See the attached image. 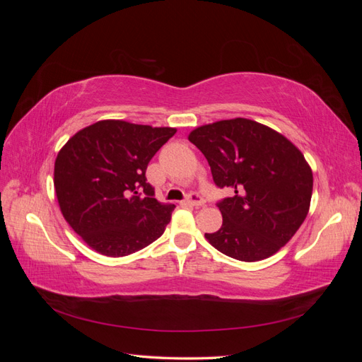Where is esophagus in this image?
I'll use <instances>...</instances> for the list:
<instances>
[{
  "mask_svg": "<svg viewBox=\"0 0 362 362\" xmlns=\"http://www.w3.org/2000/svg\"><path fill=\"white\" fill-rule=\"evenodd\" d=\"M185 205H192V206H202L205 204V199L198 193H190L187 196V199H184Z\"/></svg>",
  "mask_w": 362,
  "mask_h": 362,
  "instance_id": "34e87169",
  "label": "esophagus"
}]
</instances>
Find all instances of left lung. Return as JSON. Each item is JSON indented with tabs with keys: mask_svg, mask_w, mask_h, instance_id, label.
<instances>
[{
	"mask_svg": "<svg viewBox=\"0 0 362 362\" xmlns=\"http://www.w3.org/2000/svg\"><path fill=\"white\" fill-rule=\"evenodd\" d=\"M189 140L205 156L218 189L223 223L205 234L211 246L240 261H259L286 245L303 223L313 172L290 140L266 125L235 117L193 129Z\"/></svg>",
	"mask_w": 362,
	"mask_h": 362,
	"instance_id": "8db88e82",
	"label": "left lung"
}]
</instances>
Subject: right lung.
<instances>
[{
	"label": "right lung",
	"mask_w": 362,
	"mask_h": 362,
	"mask_svg": "<svg viewBox=\"0 0 362 362\" xmlns=\"http://www.w3.org/2000/svg\"><path fill=\"white\" fill-rule=\"evenodd\" d=\"M177 133L125 120H100L62 148L54 187L66 222L107 257H125L164 233L175 205L160 204L146 181L157 151Z\"/></svg>",
	"instance_id": "right-lung-1"
}]
</instances>
